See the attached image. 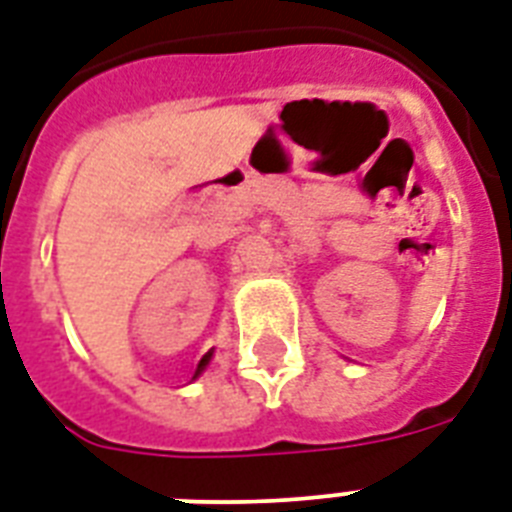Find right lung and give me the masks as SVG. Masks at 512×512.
Here are the masks:
<instances>
[{
	"label": "right lung",
	"instance_id": "1",
	"mask_svg": "<svg viewBox=\"0 0 512 512\" xmlns=\"http://www.w3.org/2000/svg\"><path fill=\"white\" fill-rule=\"evenodd\" d=\"M211 357H214V349H211V351H208V354H206V357H203V359H200V362H198V370H195V375H192V380H195V378H198V375H200V372H203V370H206V365H208V362H211Z\"/></svg>",
	"mask_w": 512,
	"mask_h": 512
}]
</instances>
